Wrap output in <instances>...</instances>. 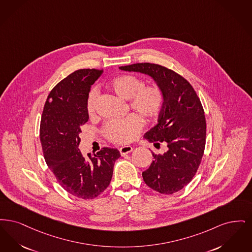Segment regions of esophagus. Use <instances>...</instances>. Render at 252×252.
Returning <instances> with one entry per match:
<instances>
[{"mask_svg": "<svg viewBox=\"0 0 252 252\" xmlns=\"http://www.w3.org/2000/svg\"><path fill=\"white\" fill-rule=\"evenodd\" d=\"M133 151V149H132V147L131 146H123V147H121V149H120V152H121V154L122 156H124L125 154H130Z\"/></svg>", "mask_w": 252, "mask_h": 252, "instance_id": "esophagus-1", "label": "esophagus"}]
</instances>
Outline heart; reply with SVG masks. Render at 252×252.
<instances>
[{"instance_id":"heart-1","label":"heart","mask_w":252,"mask_h":252,"mask_svg":"<svg viewBox=\"0 0 252 252\" xmlns=\"http://www.w3.org/2000/svg\"><path fill=\"white\" fill-rule=\"evenodd\" d=\"M108 88L117 96L129 100V106L144 119H154L162 109L163 91L156 86H144L137 77L124 74L108 83ZM97 104V91L91 90L87 98V111L93 115ZM142 127V121L136 115H131L120 121H107L103 127L105 136L112 142L125 144L132 141Z\"/></svg>"}]
</instances>
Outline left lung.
I'll return each mask as SVG.
<instances>
[{"mask_svg":"<svg viewBox=\"0 0 252 252\" xmlns=\"http://www.w3.org/2000/svg\"><path fill=\"white\" fill-rule=\"evenodd\" d=\"M120 69L148 75L163 91L157 124L143 137L154 144L164 143L167 151L153 153L154 161L143 172V180L161 194L178 192L196 174L205 148L206 121L196 91L184 77L160 65L137 63Z\"/></svg>","mask_w":252,"mask_h":252,"instance_id":"left-lung-1","label":"left lung"}]
</instances>
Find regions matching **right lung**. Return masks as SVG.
Listing matches in <instances>:
<instances>
[{"label": "right lung", "instance_id": "add662e5", "mask_svg": "<svg viewBox=\"0 0 252 252\" xmlns=\"http://www.w3.org/2000/svg\"><path fill=\"white\" fill-rule=\"evenodd\" d=\"M102 70L79 69L50 92L40 123L44 158L59 185L74 197H98L109 186L115 162L121 157L117 149L103 148L84 156L79 150L81 126L88 122L87 98L91 86Z\"/></svg>", "mask_w": 252, "mask_h": 252}]
</instances>
